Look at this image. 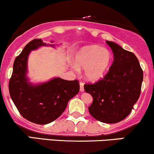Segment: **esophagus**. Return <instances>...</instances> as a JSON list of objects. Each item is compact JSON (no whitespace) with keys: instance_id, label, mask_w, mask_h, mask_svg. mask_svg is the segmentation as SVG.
I'll return each mask as SVG.
<instances>
[{"instance_id":"esophagus-1","label":"esophagus","mask_w":154,"mask_h":154,"mask_svg":"<svg viewBox=\"0 0 154 154\" xmlns=\"http://www.w3.org/2000/svg\"><path fill=\"white\" fill-rule=\"evenodd\" d=\"M79 86H80V88H79V90L81 92H84L85 91V89H84V83L82 82H79Z\"/></svg>"}]
</instances>
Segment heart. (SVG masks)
Here are the masks:
<instances>
[{"instance_id":"1","label":"heart","mask_w":154,"mask_h":154,"mask_svg":"<svg viewBox=\"0 0 154 154\" xmlns=\"http://www.w3.org/2000/svg\"><path fill=\"white\" fill-rule=\"evenodd\" d=\"M76 64L72 68H85V77L90 81H97L104 77L112 62V54L99 45H89L81 48L75 56Z\"/></svg>"}]
</instances>
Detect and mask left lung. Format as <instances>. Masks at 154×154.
<instances>
[{
    "instance_id": "left-lung-1",
    "label": "left lung",
    "mask_w": 154,
    "mask_h": 154,
    "mask_svg": "<svg viewBox=\"0 0 154 154\" xmlns=\"http://www.w3.org/2000/svg\"><path fill=\"white\" fill-rule=\"evenodd\" d=\"M114 60L106 75L94 84H85V92L92 96L88 107L93 118L105 123H116L131 113L140 97L143 73L133 52L107 41Z\"/></svg>"
}]
</instances>
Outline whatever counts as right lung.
Here are the masks:
<instances>
[{
  "mask_svg": "<svg viewBox=\"0 0 154 154\" xmlns=\"http://www.w3.org/2000/svg\"><path fill=\"white\" fill-rule=\"evenodd\" d=\"M42 46L54 47L44 43L41 38L26 45L15 59L8 85L10 96L20 114L29 121L39 125L51 123L58 118L65 110L69 100L79 91L77 79L68 81L56 77L38 85L29 82L28 57L31 51Z\"/></svg>",
  "mask_w": 154,
  "mask_h": 154,
  "instance_id": "obj_1",
  "label": "right lung"
}]
</instances>
